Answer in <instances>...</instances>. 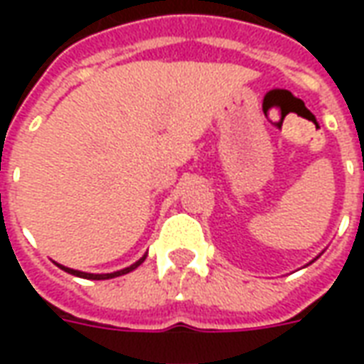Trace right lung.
<instances>
[{
  "label": "right lung",
  "mask_w": 364,
  "mask_h": 364,
  "mask_svg": "<svg viewBox=\"0 0 364 364\" xmlns=\"http://www.w3.org/2000/svg\"><path fill=\"white\" fill-rule=\"evenodd\" d=\"M144 259H146V255H144V257H140V259L136 261V263H132V265H130V267H124V269H120V271H114V273H83V271H75V269H70V267H64V265H58V263H56V265H58L60 269H64V271H66V273H70V274H75V277H82V279H90V281H105V279H114V277H120V274H127V273H130V271H134L136 267H138V265H140V263H144Z\"/></svg>",
  "instance_id": "1"
}]
</instances>
